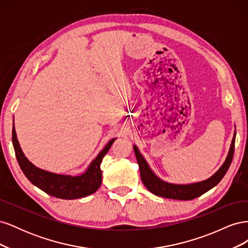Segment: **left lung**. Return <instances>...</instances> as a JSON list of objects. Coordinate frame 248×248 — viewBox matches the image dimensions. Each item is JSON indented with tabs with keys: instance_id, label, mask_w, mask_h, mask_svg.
I'll use <instances>...</instances> for the list:
<instances>
[{
	"instance_id": "left-lung-1",
	"label": "left lung",
	"mask_w": 248,
	"mask_h": 248,
	"mask_svg": "<svg viewBox=\"0 0 248 248\" xmlns=\"http://www.w3.org/2000/svg\"><path fill=\"white\" fill-rule=\"evenodd\" d=\"M235 138L236 133H234V138L232 140V144L230 147V151L227 156L226 161L223 162L220 169L217 170L215 174L210 177L204 181L191 183V184H174L163 181L160 178L157 177L153 170L150 169L148 162L144 158V156L140 154L138 147L134 145L133 150L137 156V160L139 163L141 181L146 186V188L151 191L155 196H158L166 199H172V200H181V201H188L196 199L202 194H204L208 190H210L215 185L218 184L223 176L226 175L228 171L231 162L232 160V155H234V149H235Z\"/></svg>"
}]
</instances>
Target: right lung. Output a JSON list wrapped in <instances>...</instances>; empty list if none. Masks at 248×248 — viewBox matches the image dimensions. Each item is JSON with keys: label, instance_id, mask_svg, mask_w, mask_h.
Listing matches in <instances>:
<instances>
[{"label": "right lung", "instance_id": "1", "mask_svg": "<svg viewBox=\"0 0 248 248\" xmlns=\"http://www.w3.org/2000/svg\"><path fill=\"white\" fill-rule=\"evenodd\" d=\"M115 140L112 139L108 142L96 158L90 163L85 172L78 176L61 175L37 168L31 161H29L19 146L14 123L12 128V144L22 172L29 181L38 188L51 197L63 200L84 198L94 193L99 188L102 182L100 164Z\"/></svg>", "mask_w": 248, "mask_h": 248}]
</instances>
